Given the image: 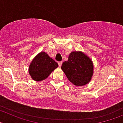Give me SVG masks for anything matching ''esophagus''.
<instances>
[{"instance_id": "1", "label": "esophagus", "mask_w": 123, "mask_h": 123, "mask_svg": "<svg viewBox=\"0 0 123 123\" xmlns=\"http://www.w3.org/2000/svg\"><path fill=\"white\" fill-rule=\"evenodd\" d=\"M58 66L60 67L61 66H62V62H58Z\"/></svg>"}]
</instances>
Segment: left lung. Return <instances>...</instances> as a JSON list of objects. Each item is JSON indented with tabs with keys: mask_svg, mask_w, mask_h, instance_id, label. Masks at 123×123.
<instances>
[{
	"mask_svg": "<svg viewBox=\"0 0 123 123\" xmlns=\"http://www.w3.org/2000/svg\"><path fill=\"white\" fill-rule=\"evenodd\" d=\"M62 69L69 81L77 86L86 85L93 74L92 62L81 52H73L68 60L63 63Z\"/></svg>",
	"mask_w": 123,
	"mask_h": 123,
	"instance_id": "obj_1",
	"label": "left lung"
}]
</instances>
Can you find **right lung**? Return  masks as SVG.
<instances>
[{
    "label": "right lung",
    "instance_id": "add662e5",
    "mask_svg": "<svg viewBox=\"0 0 123 123\" xmlns=\"http://www.w3.org/2000/svg\"><path fill=\"white\" fill-rule=\"evenodd\" d=\"M58 63L45 52H41L34 58L29 67V73L32 79L36 81L44 80L55 68Z\"/></svg>",
    "mask_w": 123,
    "mask_h": 123
}]
</instances>
